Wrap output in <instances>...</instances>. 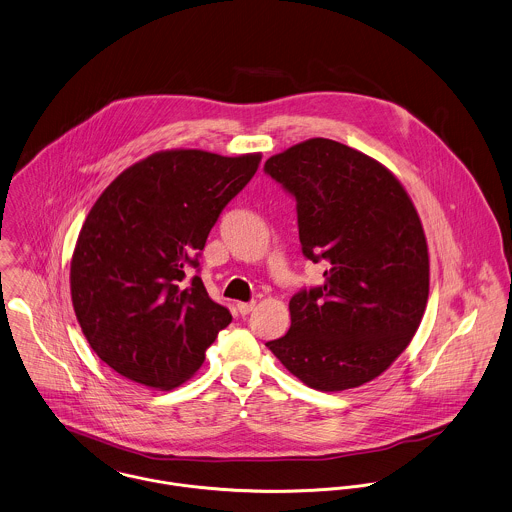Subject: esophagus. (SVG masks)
<instances>
[{"label": "esophagus", "mask_w": 512, "mask_h": 512, "mask_svg": "<svg viewBox=\"0 0 512 512\" xmlns=\"http://www.w3.org/2000/svg\"><path fill=\"white\" fill-rule=\"evenodd\" d=\"M253 308H255L253 301H251V303H237V310H239V314H243V316L249 314Z\"/></svg>", "instance_id": "34e87169"}]
</instances>
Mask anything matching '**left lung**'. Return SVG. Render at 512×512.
I'll return each instance as SVG.
<instances>
[{"label":"left lung","mask_w":512,"mask_h":512,"mask_svg":"<svg viewBox=\"0 0 512 512\" xmlns=\"http://www.w3.org/2000/svg\"><path fill=\"white\" fill-rule=\"evenodd\" d=\"M263 170L297 202L303 255L326 263L324 283L293 295L289 332L267 346L314 390L358 388L406 350L427 305L419 215L390 170L328 138L271 156Z\"/></svg>","instance_id":"1"}]
</instances>
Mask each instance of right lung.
I'll return each mask as SVG.
<instances>
[{
	"label": "right lung",
	"mask_w": 512,
	"mask_h": 512,
	"mask_svg": "<svg viewBox=\"0 0 512 512\" xmlns=\"http://www.w3.org/2000/svg\"><path fill=\"white\" fill-rule=\"evenodd\" d=\"M261 154L156 152L124 170L89 211L71 261L77 320L120 376L172 390L231 322L200 275L205 239L255 176Z\"/></svg>",
	"instance_id": "right-lung-1"
}]
</instances>
